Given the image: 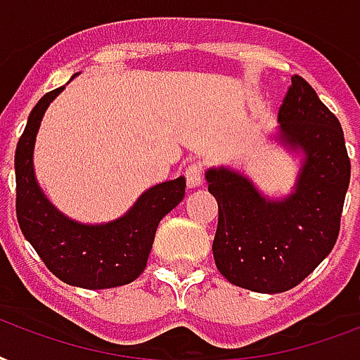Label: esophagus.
I'll use <instances>...</instances> for the list:
<instances>
[{
  "instance_id": "obj_1",
  "label": "esophagus",
  "mask_w": 360,
  "mask_h": 360,
  "mask_svg": "<svg viewBox=\"0 0 360 360\" xmlns=\"http://www.w3.org/2000/svg\"><path fill=\"white\" fill-rule=\"evenodd\" d=\"M186 182H188V188H199L202 184V169H200L199 163H191V165L186 167Z\"/></svg>"
}]
</instances>
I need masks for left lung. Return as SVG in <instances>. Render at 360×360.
<instances>
[{"mask_svg":"<svg viewBox=\"0 0 360 360\" xmlns=\"http://www.w3.org/2000/svg\"><path fill=\"white\" fill-rule=\"evenodd\" d=\"M278 122L281 144L304 152L285 199L270 200L250 178L225 167L206 171L219 212L216 266L231 283L257 293L293 289L333 252L351 176L338 118L299 75L291 77Z\"/></svg>","mask_w":360,"mask_h":360,"instance_id":"left-lung-1","label":"left lung"}]
</instances>
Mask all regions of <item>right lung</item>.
Segmentation results:
<instances>
[{
    "label": "right lung",
    "instance_id": "obj_1",
    "mask_svg": "<svg viewBox=\"0 0 360 360\" xmlns=\"http://www.w3.org/2000/svg\"><path fill=\"white\" fill-rule=\"evenodd\" d=\"M63 88H56L39 99L16 144V219L22 235L61 281L82 289L125 285L146 269L155 229L184 199L186 178L146 189L127 214L108 224L84 225L63 216L44 197L33 172L39 125L44 110Z\"/></svg>",
    "mask_w": 360,
    "mask_h": 360
}]
</instances>
